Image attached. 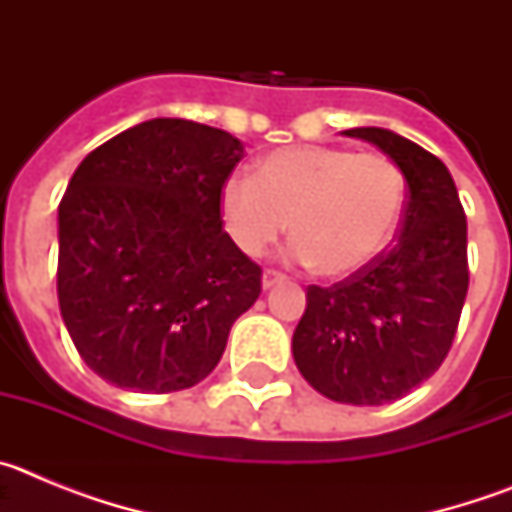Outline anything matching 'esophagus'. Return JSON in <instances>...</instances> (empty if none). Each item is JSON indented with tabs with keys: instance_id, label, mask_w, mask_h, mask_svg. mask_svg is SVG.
Instances as JSON below:
<instances>
[{
	"instance_id": "esophagus-1",
	"label": "esophagus",
	"mask_w": 512,
	"mask_h": 512,
	"mask_svg": "<svg viewBox=\"0 0 512 512\" xmlns=\"http://www.w3.org/2000/svg\"><path fill=\"white\" fill-rule=\"evenodd\" d=\"M284 279H287V277H284L282 271L266 269V271H264V277H261V287H264V289H271V287H274V284H282Z\"/></svg>"
}]
</instances>
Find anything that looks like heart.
I'll use <instances>...</instances> for the list:
<instances>
[{"label":"heart","instance_id":"1","mask_svg":"<svg viewBox=\"0 0 512 512\" xmlns=\"http://www.w3.org/2000/svg\"><path fill=\"white\" fill-rule=\"evenodd\" d=\"M405 179L390 156L338 146L279 148L256 176L220 189V220L246 256H261L292 223L295 256L325 277H351L390 246Z\"/></svg>","mask_w":512,"mask_h":512}]
</instances>
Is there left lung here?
<instances>
[{"label":"left lung","instance_id":"left-lung-1","mask_svg":"<svg viewBox=\"0 0 512 512\" xmlns=\"http://www.w3.org/2000/svg\"><path fill=\"white\" fill-rule=\"evenodd\" d=\"M387 153L408 182L397 243L333 287H307L292 336L302 377L328 400L384 405L431 377L467 300V215L441 158L384 128L343 130Z\"/></svg>","mask_w":512,"mask_h":512}]
</instances>
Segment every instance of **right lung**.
Masks as SVG:
<instances>
[{
    "label": "right lung",
    "mask_w": 512,
    "mask_h": 512,
    "mask_svg": "<svg viewBox=\"0 0 512 512\" xmlns=\"http://www.w3.org/2000/svg\"><path fill=\"white\" fill-rule=\"evenodd\" d=\"M243 158L225 130L156 117L94 148L58 205V305L84 364L115 387L179 392L217 366L261 295L220 189Z\"/></svg>",
    "instance_id": "right-lung-1"
}]
</instances>
